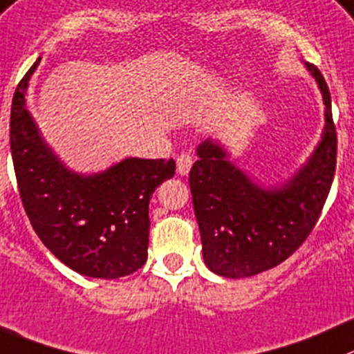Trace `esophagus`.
<instances>
[{
  "label": "esophagus",
  "mask_w": 354,
  "mask_h": 354,
  "mask_svg": "<svg viewBox=\"0 0 354 354\" xmlns=\"http://www.w3.org/2000/svg\"><path fill=\"white\" fill-rule=\"evenodd\" d=\"M194 163V158L191 156V154H180V156H177V171H179L180 175H187L189 174L191 167H193Z\"/></svg>",
  "instance_id": "obj_1"
}]
</instances>
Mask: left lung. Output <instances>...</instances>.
<instances>
[{
	"mask_svg": "<svg viewBox=\"0 0 354 354\" xmlns=\"http://www.w3.org/2000/svg\"><path fill=\"white\" fill-rule=\"evenodd\" d=\"M323 93L325 132L304 168L285 186L264 191L225 160L210 140L189 171L205 264L225 278H247L287 261L311 234L330 193L337 133L330 92L315 64L306 62Z\"/></svg>",
	"mask_w": 354,
	"mask_h": 354,
	"instance_id": "8db88e82",
	"label": "left lung"
}]
</instances>
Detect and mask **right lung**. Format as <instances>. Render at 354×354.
Listing matches in <instances>:
<instances>
[{
	"label": "right lung",
	"instance_id": "1",
	"mask_svg": "<svg viewBox=\"0 0 354 354\" xmlns=\"http://www.w3.org/2000/svg\"><path fill=\"white\" fill-rule=\"evenodd\" d=\"M38 62L17 85L10 116L24 210L43 245L80 274L106 280L132 274L147 259L151 196L174 177L175 161L127 158L92 177L67 170L26 109V88Z\"/></svg>",
	"mask_w": 354,
	"mask_h": 354
}]
</instances>
